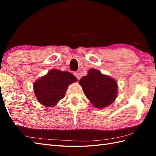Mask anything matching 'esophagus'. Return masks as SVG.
<instances>
[{
  "mask_svg": "<svg viewBox=\"0 0 156 156\" xmlns=\"http://www.w3.org/2000/svg\"><path fill=\"white\" fill-rule=\"evenodd\" d=\"M74 75L76 77V78H77L78 80H79V79H80V74H79L78 72H74Z\"/></svg>",
  "mask_w": 156,
  "mask_h": 156,
  "instance_id": "esophagus-1",
  "label": "esophagus"
}]
</instances>
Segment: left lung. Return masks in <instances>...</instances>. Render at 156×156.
I'll return each instance as SVG.
<instances>
[{
  "label": "left lung",
  "mask_w": 156,
  "mask_h": 156,
  "mask_svg": "<svg viewBox=\"0 0 156 156\" xmlns=\"http://www.w3.org/2000/svg\"><path fill=\"white\" fill-rule=\"evenodd\" d=\"M85 95L94 106L104 108L114 102L117 97L118 84L114 78L96 69H90L79 81Z\"/></svg>",
  "instance_id": "1"
}]
</instances>
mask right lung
Masks as SVG:
<instances>
[{"instance_id": "add662e5", "label": "right lung", "mask_w": 156, "mask_h": 156, "mask_svg": "<svg viewBox=\"0 0 156 156\" xmlns=\"http://www.w3.org/2000/svg\"><path fill=\"white\" fill-rule=\"evenodd\" d=\"M77 80L70 72L52 69L34 83V92L38 102L46 107L54 106L65 96L69 84Z\"/></svg>"}]
</instances>
